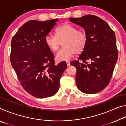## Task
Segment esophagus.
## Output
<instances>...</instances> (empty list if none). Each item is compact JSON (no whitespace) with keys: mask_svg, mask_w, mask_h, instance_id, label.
<instances>
[{"mask_svg":"<svg viewBox=\"0 0 126 126\" xmlns=\"http://www.w3.org/2000/svg\"><path fill=\"white\" fill-rule=\"evenodd\" d=\"M66 63H67V66H69L70 65H71V63H70L69 62H68V61L66 62Z\"/></svg>","mask_w":126,"mask_h":126,"instance_id":"34e87169","label":"esophagus"}]
</instances>
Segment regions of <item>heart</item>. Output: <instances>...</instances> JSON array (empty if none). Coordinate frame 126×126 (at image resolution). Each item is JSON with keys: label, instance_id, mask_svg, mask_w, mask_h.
I'll list each match as a JSON object with an SVG mask.
<instances>
[{"label": "heart", "instance_id": "heart-1", "mask_svg": "<svg viewBox=\"0 0 126 126\" xmlns=\"http://www.w3.org/2000/svg\"><path fill=\"white\" fill-rule=\"evenodd\" d=\"M63 42V48L56 55L58 61H68L75 53L83 52L88 42V35L83 30L65 23L55 29V35L49 34L45 38L46 46L53 52L58 50Z\"/></svg>", "mask_w": 126, "mask_h": 126}]
</instances>
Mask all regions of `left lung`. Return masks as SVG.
Wrapping results in <instances>:
<instances>
[{
  "mask_svg": "<svg viewBox=\"0 0 126 126\" xmlns=\"http://www.w3.org/2000/svg\"><path fill=\"white\" fill-rule=\"evenodd\" d=\"M69 19L83 28L88 35L86 48L71 63L77 69V86L84 93H98L109 84L118 58L114 32L105 21L93 15Z\"/></svg>",
  "mask_w": 126,
  "mask_h": 126,
  "instance_id": "1",
  "label": "left lung"
}]
</instances>
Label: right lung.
<instances>
[{"mask_svg": "<svg viewBox=\"0 0 126 126\" xmlns=\"http://www.w3.org/2000/svg\"><path fill=\"white\" fill-rule=\"evenodd\" d=\"M58 19L44 22L31 20L21 27L12 38L10 62L22 86L36 98L53 96L67 68L65 62L55 64L54 56L45 38Z\"/></svg>", "mask_w": 126, "mask_h": 126, "instance_id": "obj_1", "label": "right lung"}]
</instances>
